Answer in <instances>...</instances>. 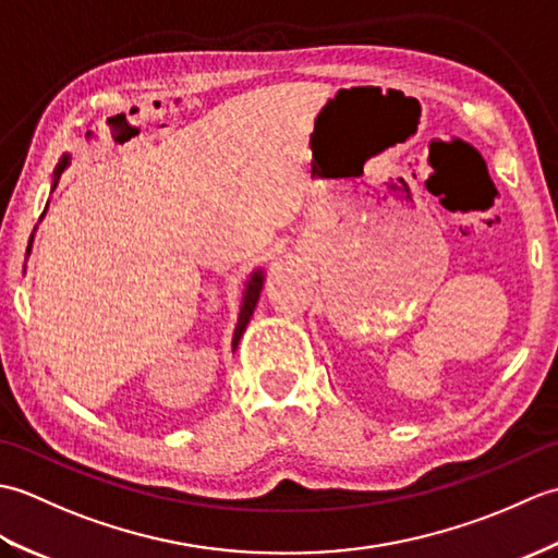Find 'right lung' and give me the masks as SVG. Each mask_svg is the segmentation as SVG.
I'll return each instance as SVG.
<instances>
[{
	"label": "right lung",
	"instance_id": "right-lung-1",
	"mask_svg": "<svg viewBox=\"0 0 558 558\" xmlns=\"http://www.w3.org/2000/svg\"><path fill=\"white\" fill-rule=\"evenodd\" d=\"M69 165H71V156L66 153V156H62V160L57 162V168H54V172H52V186H50V192H54L57 180H59V177H62V172L69 168ZM47 206H50V201H47ZM47 206H45V210H43L40 220L45 218ZM35 230H38V228H35ZM31 248H33V234H31V242H28V254H31ZM264 280H266L264 268L252 270V276H248V280H246L244 292H242L240 316H236V326H234V333H232V350H236V345H240V338L244 336V330H246L248 322H252L254 310H256V304H258V300H260V290H264Z\"/></svg>",
	"mask_w": 558,
	"mask_h": 558
}]
</instances>
